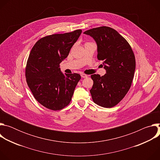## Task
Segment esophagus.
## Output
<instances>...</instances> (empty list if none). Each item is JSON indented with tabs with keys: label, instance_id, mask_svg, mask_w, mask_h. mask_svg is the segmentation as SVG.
Instances as JSON below:
<instances>
[{
	"label": "esophagus",
	"instance_id": "obj_1",
	"mask_svg": "<svg viewBox=\"0 0 160 160\" xmlns=\"http://www.w3.org/2000/svg\"><path fill=\"white\" fill-rule=\"evenodd\" d=\"M81 77H82V78H86V77H87V75L82 73V74H81Z\"/></svg>",
	"mask_w": 160,
	"mask_h": 160
}]
</instances>
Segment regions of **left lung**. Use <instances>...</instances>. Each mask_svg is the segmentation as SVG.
<instances>
[{
  "label": "left lung",
  "instance_id": "obj_1",
  "mask_svg": "<svg viewBox=\"0 0 160 160\" xmlns=\"http://www.w3.org/2000/svg\"><path fill=\"white\" fill-rule=\"evenodd\" d=\"M98 47V59L103 61L106 73L91 75L90 90L94 102L104 108L116 106L129 90L135 70V59L127 41L110 27H101L85 31Z\"/></svg>",
  "mask_w": 160,
  "mask_h": 160
}]
</instances>
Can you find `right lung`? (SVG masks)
Returning a JSON list of instances; mask_svg holds the SVG:
<instances>
[{"label": "right lung", "mask_w": 160, "mask_h": 160, "mask_svg": "<svg viewBox=\"0 0 160 160\" xmlns=\"http://www.w3.org/2000/svg\"><path fill=\"white\" fill-rule=\"evenodd\" d=\"M81 33L77 30L46 36L31 50L26 67L27 84L35 99L49 109L60 110L69 104L81 78L78 73L62 74L59 68Z\"/></svg>", "instance_id": "obj_1"}]
</instances>
